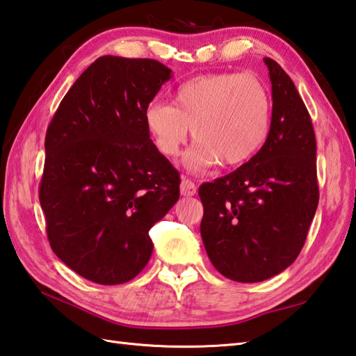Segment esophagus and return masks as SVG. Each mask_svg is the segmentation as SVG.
Instances as JSON below:
<instances>
[{
    "mask_svg": "<svg viewBox=\"0 0 356 356\" xmlns=\"http://www.w3.org/2000/svg\"><path fill=\"white\" fill-rule=\"evenodd\" d=\"M195 191H197V186H195L193 180L184 177L182 182H180V194L186 195V197H191V195L195 194Z\"/></svg>",
    "mask_w": 356,
    "mask_h": 356,
    "instance_id": "34e87169",
    "label": "esophagus"
}]
</instances>
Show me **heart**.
Listing matches in <instances>:
<instances>
[{
  "label": "heart",
  "instance_id": "b5f03b06",
  "mask_svg": "<svg viewBox=\"0 0 356 356\" xmlns=\"http://www.w3.org/2000/svg\"><path fill=\"white\" fill-rule=\"evenodd\" d=\"M145 127L156 149L168 159L179 156L193 130L199 142L185 157L188 170L202 171L218 161L240 165L268 138L270 96L251 74H202L180 84L171 105L151 102Z\"/></svg>",
  "mask_w": 356,
  "mask_h": 356
}]
</instances>
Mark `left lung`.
Instances as JSON below:
<instances>
[{
	"label": "left lung",
	"mask_w": 356,
	"mask_h": 356,
	"mask_svg": "<svg viewBox=\"0 0 356 356\" xmlns=\"http://www.w3.org/2000/svg\"><path fill=\"white\" fill-rule=\"evenodd\" d=\"M263 61L272 84L266 142L240 168L199 188L207 254L223 277L240 283L263 282L291 266L320 199L311 116L282 67Z\"/></svg>",
	"instance_id": "obj_1"
}]
</instances>
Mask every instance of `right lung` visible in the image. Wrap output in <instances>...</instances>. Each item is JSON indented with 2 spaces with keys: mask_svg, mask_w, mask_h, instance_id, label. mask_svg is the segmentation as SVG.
<instances>
[{
  "mask_svg": "<svg viewBox=\"0 0 356 356\" xmlns=\"http://www.w3.org/2000/svg\"><path fill=\"white\" fill-rule=\"evenodd\" d=\"M171 70L156 59L101 56L45 134L40 202L53 252L97 284L130 282L153 252L148 231L179 200L180 177L145 127Z\"/></svg>",
  "mask_w": 356,
  "mask_h": 356,
  "instance_id": "add662e5",
  "label": "right lung"
}]
</instances>
